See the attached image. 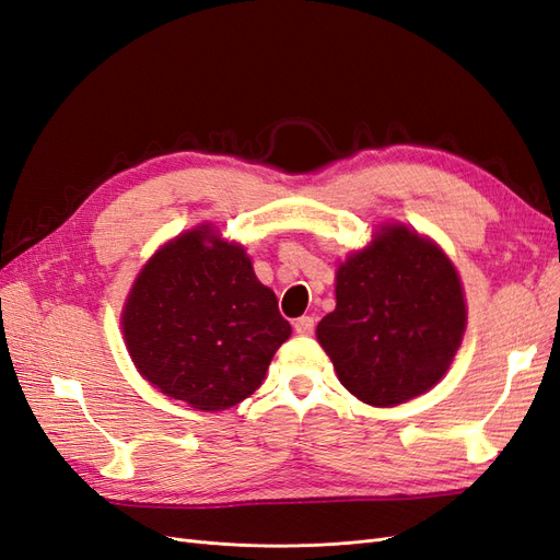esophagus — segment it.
Returning <instances> with one entry per match:
<instances>
[{
    "label": "esophagus",
    "mask_w": 560,
    "mask_h": 560,
    "mask_svg": "<svg viewBox=\"0 0 560 560\" xmlns=\"http://www.w3.org/2000/svg\"><path fill=\"white\" fill-rule=\"evenodd\" d=\"M313 329H315V319H313V317L303 315V317L294 319V331H296L299 336H311Z\"/></svg>",
    "instance_id": "1"
}]
</instances>
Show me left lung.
I'll return each instance as SVG.
<instances>
[{"label":"left lung","mask_w":560,"mask_h":560,"mask_svg":"<svg viewBox=\"0 0 560 560\" xmlns=\"http://www.w3.org/2000/svg\"><path fill=\"white\" fill-rule=\"evenodd\" d=\"M453 264L406 226H385L336 273V308L317 341L346 389L371 406H397L442 381L465 331Z\"/></svg>","instance_id":"1"}]
</instances>
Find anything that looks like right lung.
I'll return each mask as SVG.
<instances>
[{"label": "right lung", "instance_id": "right-lung-1", "mask_svg": "<svg viewBox=\"0 0 560 560\" xmlns=\"http://www.w3.org/2000/svg\"><path fill=\"white\" fill-rule=\"evenodd\" d=\"M292 327L241 245L200 226L165 245L135 280L124 336L140 374L198 411L241 404Z\"/></svg>", "mask_w": 560, "mask_h": 560}]
</instances>
